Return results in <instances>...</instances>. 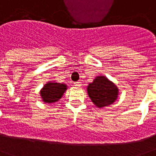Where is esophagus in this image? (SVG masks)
I'll return each instance as SVG.
<instances>
[{"label": "esophagus", "instance_id": "obj_1", "mask_svg": "<svg viewBox=\"0 0 156 156\" xmlns=\"http://www.w3.org/2000/svg\"><path fill=\"white\" fill-rule=\"evenodd\" d=\"M81 85H82V83H81V82H76V83H74V86H76V87H80Z\"/></svg>", "mask_w": 156, "mask_h": 156}]
</instances>
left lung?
Returning <instances> with one entry per match:
<instances>
[{
	"label": "left lung",
	"instance_id": "obj_1",
	"mask_svg": "<svg viewBox=\"0 0 156 156\" xmlns=\"http://www.w3.org/2000/svg\"><path fill=\"white\" fill-rule=\"evenodd\" d=\"M92 103L99 108L109 106L116 100L119 89L105 76H97L87 88Z\"/></svg>",
	"mask_w": 156,
	"mask_h": 156
}]
</instances>
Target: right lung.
Wrapping results in <instances>:
<instances>
[{"label":"right lung","mask_w":156,"mask_h":156,"mask_svg":"<svg viewBox=\"0 0 156 156\" xmlns=\"http://www.w3.org/2000/svg\"><path fill=\"white\" fill-rule=\"evenodd\" d=\"M67 90V85L65 83L50 81L44 85L40 94L43 102L46 104L57 102Z\"/></svg>","instance_id":"add662e5"}]
</instances>
